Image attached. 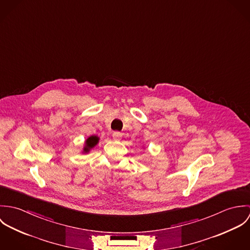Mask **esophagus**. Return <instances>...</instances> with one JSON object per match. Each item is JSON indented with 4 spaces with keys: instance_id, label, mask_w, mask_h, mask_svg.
<instances>
[{
    "instance_id": "esophagus-1",
    "label": "esophagus",
    "mask_w": 250,
    "mask_h": 250,
    "mask_svg": "<svg viewBox=\"0 0 250 250\" xmlns=\"http://www.w3.org/2000/svg\"><path fill=\"white\" fill-rule=\"evenodd\" d=\"M121 138H122V134H121L120 132H113V134H112V139H113L114 141H119Z\"/></svg>"
}]
</instances>
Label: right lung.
Segmentation results:
<instances>
[{"instance_id": "right-lung-1", "label": "right lung", "mask_w": 250, "mask_h": 250, "mask_svg": "<svg viewBox=\"0 0 250 250\" xmlns=\"http://www.w3.org/2000/svg\"><path fill=\"white\" fill-rule=\"evenodd\" d=\"M97 143H98V138H97V137L92 136V137L88 138L87 141H86V147L84 148V150H87V148L93 147Z\"/></svg>"}]
</instances>
